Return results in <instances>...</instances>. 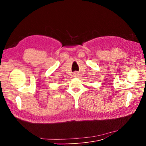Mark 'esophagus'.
Here are the masks:
<instances>
[{"label": "esophagus", "instance_id": "34e87169", "mask_svg": "<svg viewBox=\"0 0 146 146\" xmlns=\"http://www.w3.org/2000/svg\"><path fill=\"white\" fill-rule=\"evenodd\" d=\"M78 75H79V73L77 72H74V76L77 77V76H78Z\"/></svg>", "mask_w": 146, "mask_h": 146}]
</instances>
